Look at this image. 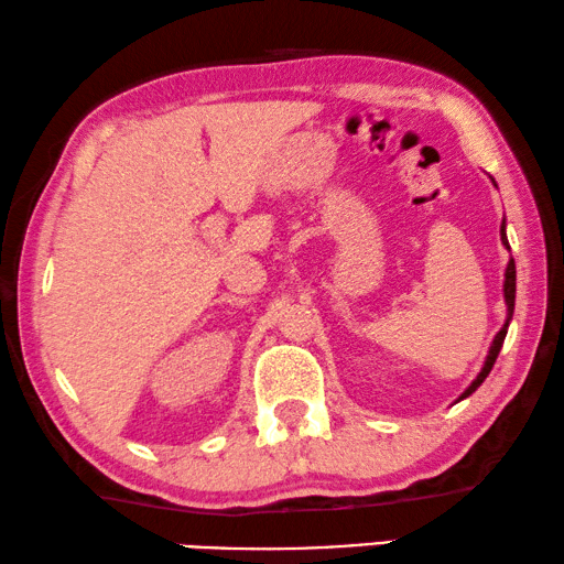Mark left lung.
Wrapping results in <instances>:
<instances>
[{"label": "left lung", "mask_w": 564, "mask_h": 564, "mask_svg": "<svg viewBox=\"0 0 564 564\" xmlns=\"http://www.w3.org/2000/svg\"><path fill=\"white\" fill-rule=\"evenodd\" d=\"M496 183V181H492ZM500 240H502V245L508 247V235H506V220H502V225H500ZM502 292H506V304H508V319H506V324H502V329L496 334V339H492V344H490V351H488V357H486V364H482V369H480V373L476 377V381L470 383V387L460 393V399H466V397H470L473 391H476L482 381H486V377L490 373V369H492V364H496V359H498V354H500V347H502V341H506V334H508V324H510V319H512V310H516V262H508V267H506V284H502ZM458 399V401H460Z\"/></svg>", "instance_id": "8db88e82"}]
</instances>
